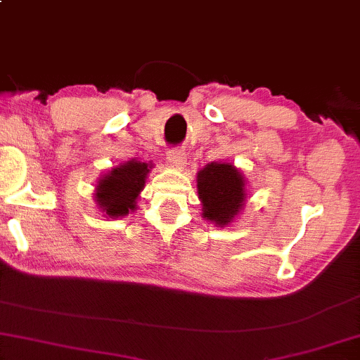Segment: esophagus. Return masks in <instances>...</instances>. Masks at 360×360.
Segmentation results:
<instances>
[{"label": "esophagus", "instance_id": "34e87169", "mask_svg": "<svg viewBox=\"0 0 360 360\" xmlns=\"http://www.w3.org/2000/svg\"><path fill=\"white\" fill-rule=\"evenodd\" d=\"M166 160L171 166L183 167L186 165V160H188V156H186L184 150H181V148H169V150H167V153H166Z\"/></svg>", "mask_w": 360, "mask_h": 360}]
</instances>
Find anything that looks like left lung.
Returning a JSON list of instances; mask_svg holds the SVG:
<instances>
[{
	"instance_id": "obj_1",
	"label": "left lung",
	"mask_w": 360,
	"mask_h": 360,
	"mask_svg": "<svg viewBox=\"0 0 360 360\" xmlns=\"http://www.w3.org/2000/svg\"><path fill=\"white\" fill-rule=\"evenodd\" d=\"M198 194L202 200L204 217L227 225L242 207L245 183L240 172L229 162H210L198 174Z\"/></svg>"
}]
</instances>
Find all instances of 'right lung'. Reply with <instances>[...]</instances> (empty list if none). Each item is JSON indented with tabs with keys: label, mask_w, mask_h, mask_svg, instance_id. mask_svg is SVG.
<instances>
[{
	"label": "right lung",
	"mask_w": 360,
	"mask_h": 360,
	"mask_svg": "<svg viewBox=\"0 0 360 360\" xmlns=\"http://www.w3.org/2000/svg\"><path fill=\"white\" fill-rule=\"evenodd\" d=\"M150 172L146 162L130 161L113 167L97 186V202L112 217L127 215L135 209L138 194L145 186V177Z\"/></svg>",
	"instance_id": "obj_1"
}]
</instances>
